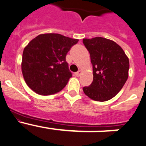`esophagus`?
Wrapping results in <instances>:
<instances>
[{
  "instance_id": "34e87169",
  "label": "esophagus",
  "mask_w": 146,
  "mask_h": 146,
  "mask_svg": "<svg viewBox=\"0 0 146 146\" xmlns=\"http://www.w3.org/2000/svg\"><path fill=\"white\" fill-rule=\"evenodd\" d=\"M81 73H82V70H78V72L75 73V76H77V77H78L81 75Z\"/></svg>"
}]
</instances>
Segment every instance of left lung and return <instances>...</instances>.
<instances>
[{"instance_id": "8db88e82", "label": "left lung", "mask_w": 146, "mask_h": 146, "mask_svg": "<svg viewBox=\"0 0 146 146\" xmlns=\"http://www.w3.org/2000/svg\"><path fill=\"white\" fill-rule=\"evenodd\" d=\"M90 54L93 81L83 87L86 96L96 101H109L120 91L129 76V62L122 48L112 40L83 39Z\"/></svg>"}]
</instances>
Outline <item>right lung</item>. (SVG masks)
<instances>
[{
    "mask_svg": "<svg viewBox=\"0 0 146 146\" xmlns=\"http://www.w3.org/2000/svg\"><path fill=\"white\" fill-rule=\"evenodd\" d=\"M78 42L59 34H42L29 42L23 50L21 64L27 85L42 96L62 90L72 77L66 55Z\"/></svg>",
    "mask_w": 146,
    "mask_h": 146,
    "instance_id": "add662e5",
    "label": "right lung"
}]
</instances>
